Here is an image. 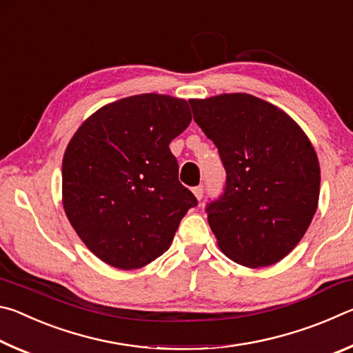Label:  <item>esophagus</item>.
Segmentation results:
<instances>
[{"label":"esophagus","mask_w":353,"mask_h":353,"mask_svg":"<svg viewBox=\"0 0 353 353\" xmlns=\"http://www.w3.org/2000/svg\"><path fill=\"white\" fill-rule=\"evenodd\" d=\"M193 194L196 196V199L201 201L202 196H204V187H202V185H199V187H194L193 188Z\"/></svg>","instance_id":"1"}]
</instances>
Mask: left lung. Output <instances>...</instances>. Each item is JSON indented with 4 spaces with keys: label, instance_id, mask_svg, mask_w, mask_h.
Here are the masks:
<instances>
[{
    "label": "left lung",
    "instance_id": "obj_1",
    "mask_svg": "<svg viewBox=\"0 0 353 353\" xmlns=\"http://www.w3.org/2000/svg\"><path fill=\"white\" fill-rule=\"evenodd\" d=\"M188 103L227 174L224 194L207 205L219 249L238 265H274L297 246L318 208L321 168L312 141L288 113L252 94Z\"/></svg>",
    "mask_w": 353,
    "mask_h": 353
}]
</instances>
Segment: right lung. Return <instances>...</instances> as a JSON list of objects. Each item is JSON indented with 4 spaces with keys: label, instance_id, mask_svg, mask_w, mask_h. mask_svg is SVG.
<instances>
[{
    "label": "right lung",
    "instance_id": "right-lung-1",
    "mask_svg": "<svg viewBox=\"0 0 353 353\" xmlns=\"http://www.w3.org/2000/svg\"><path fill=\"white\" fill-rule=\"evenodd\" d=\"M187 101L143 93L101 107L63 154L70 224L107 265L130 271L166 252L198 201L179 182L170 143L188 128Z\"/></svg>",
    "mask_w": 353,
    "mask_h": 353
}]
</instances>
